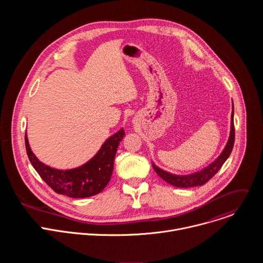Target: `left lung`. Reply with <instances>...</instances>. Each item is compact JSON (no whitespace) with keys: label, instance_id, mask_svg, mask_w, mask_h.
Segmentation results:
<instances>
[{"label":"left lung","instance_id":"1","mask_svg":"<svg viewBox=\"0 0 263 263\" xmlns=\"http://www.w3.org/2000/svg\"><path fill=\"white\" fill-rule=\"evenodd\" d=\"M234 106L232 102V114H231V126H230V135L227 141V144L224 145L222 152L219 154V156L211 162L209 165L204 167L203 170L190 174V175H176L172 174L170 172H166L160 167H158L154 162H152L153 168L155 170L156 174L165 182H167L171 185H174L176 187H181V189H187V187H195V186H201L208 182L221 167V165L226 161L234 145V138H235V129H234Z\"/></svg>","mask_w":263,"mask_h":263}]
</instances>
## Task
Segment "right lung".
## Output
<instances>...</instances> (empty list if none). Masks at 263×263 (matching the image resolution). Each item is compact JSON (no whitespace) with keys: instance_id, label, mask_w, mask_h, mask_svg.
<instances>
[{"instance_id":"1","label":"right lung","mask_w":263,"mask_h":263,"mask_svg":"<svg viewBox=\"0 0 263 263\" xmlns=\"http://www.w3.org/2000/svg\"><path fill=\"white\" fill-rule=\"evenodd\" d=\"M125 136L124 129L111 135L102 144L97 154L84 164L69 170L51 167L35 156L25 134L26 151L29 160L42 179L57 194L69 198H88L100 194L110 181L119 144Z\"/></svg>"}]
</instances>
